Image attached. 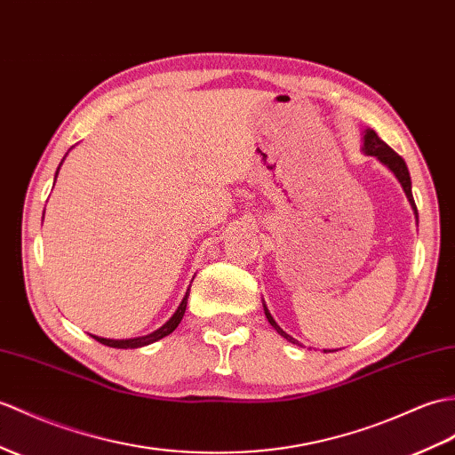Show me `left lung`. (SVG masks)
I'll return each instance as SVG.
<instances>
[{
	"label": "left lung",
	"mask_w": 455,
	"mask_h": 455,
	"mask_svg": "<svg viewBox=\"0 0 455 455\" xmlns=\"http://www.w3.org/2000/svg\"><path fill=\"white\" fill-rule=\"evenodd\" d=\"M363 153L364 155H371V156H376L379 163L382 164H386L389 171L394 172V176L399 180V184H401V188H403V192H405V196H407V199H409V204H411V207H413V211H415V219H417V223H419V213H417V205H415V199H413V192H411V176H409V171H407V164H405V161L403 158H401L392 147H389L386 141H382L379 140V137L376 135V132L374 130H364L363 132ZM263 310H266V318H267V322L275 327V331L281 335V337H284V339L287 341H291V343H294V345H299V347H302V343L300 341H297L294 339V337H291L287 331H283L281 327L277 325V322L273 320V315L269 314V310H267V306L263 304ZM323 353H331V351H327V348H323Z\"/></svg>",
	"instance_id": "8db88e82"
}]
</instances>
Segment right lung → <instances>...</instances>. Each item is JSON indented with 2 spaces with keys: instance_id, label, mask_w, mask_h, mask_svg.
<instances>
[{
  "instance_id": "1",
  "label": "right lung",
  "mask_w": 455,
  "mask_h": 455,
  "mask_svg": "<svg viewBox=\"0 0 455 455\" xmlns=\"http://www.w3.org/2000/svg\"><path fill=\"white\" fill-rule=\"evenodd\" d=\"M63 158H66V156H63ZM61 163H63V161H61ZM61 163H60V166H61ZM60 166H58V171H56V178H58V172H60ZM54 184H56V180H54ZM192 281H194V279H192ZM188 297H189V287H188V291H186V294H184L182 302L178 304L176 312L171 315V320H168L166 323H163L161 327H158V330H155V331L149 333V335L132 337V339H107V337H99V335H91V337H92V339H97L99 343L107 345V347H114V348H140V347H145V345H151V343H155V341H158V339H163V337L171 335V333L176 330V327H178V323L182 322L184 312H186V306H188Z\"/></svg>"
}]
</instances>
